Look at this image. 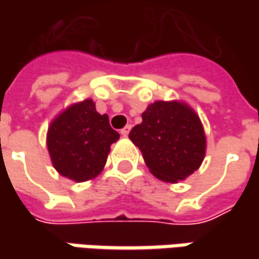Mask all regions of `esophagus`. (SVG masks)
<instances>
[{
  "label": "esophagus",
  "instance_id": "obj_1",
  "mask_svg": "<svg viewBox=\"0 0 259 259\" xmlns=\"http://www.w3.org/2000/svg\"><path fill=\"white\" fill-rule=\"evenodd\" d=\"M130 131H131V125H126V126H124V128L121 130V135L126 137V135L130 134Z\"/></svg>",
  "mask_w": 259,
  "mask_h": 259
}]
</instances>
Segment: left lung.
<instances>
[{"mask_svg":"<svg viewBox=\"0 0 259 259\" xmlns=\"http://www.w3.org/2000/svg\"><path fill=\"white\" fill-rule=\"evenodd\" d=\"M130 140L143 153L151 174L177 183L193 174L206 154V135L199 115L182 101H155L143 112Z\"/></svg>","mask_w":259,"mask_h":259,"instance_id":"1","label":"left lung"}]
</instances>
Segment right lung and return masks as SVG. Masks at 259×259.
<instances>
[{"instance_id":"1","label":"right lung","mask_w":259,"mask_h":259,"mask_svg":"<svg viewBox=\"0 0 259 259\" xmlns=\"http://www.w3.org/2000/svg\"><path fill=\"white\" fill-rule=\"evenodd\" d=\"M119 134L111 128L92 99L69 105L49 125L47 150L56 171L76 183L95 179L104 170L111 145Z\"/></svg>"}]
</instances>
